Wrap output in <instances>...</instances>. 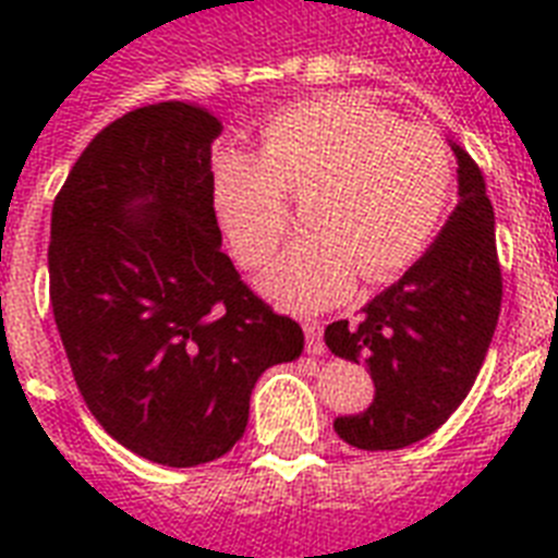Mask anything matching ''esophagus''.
Wrapping results in <instances>:
<instances>
[{
    "instance_id": "1",
    "label": "esophagus",
    "mask_w": 558,
    "mask_h": 558,
    "mask_svg": "<svg viewBox=\"0 0 558 558\" xmlns=\"http://www.w3.org/2000/svg\"><path fill=\"white\" fill-rule=\"evenodd\" d=\"M306 332V353H313V356H322L324 350V324L322 322H306L304 324Z\"/></svg>"
}]
</instances>
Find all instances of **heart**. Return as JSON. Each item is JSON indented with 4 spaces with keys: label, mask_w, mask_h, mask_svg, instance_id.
<instances>
[{
    "label": "heart",
    "mask_w": 558,
    "mask_h": 558,
    "mask_svg": "<svg viewBox=\"0 0 558 558\" xmlns=\"http://www.w3.org/2000/svg\"><path fill=\"white\" fill-rule=\"evenodd\" d=\"M304 191L306 231L266 269L260 292L315 313L344 301L359 275L397 278L432 245L454 191V156L437 126L397 121L350 95L280 109L260 126L257 156L222 150L210 165V208L243 269L275 254L287 196Z\"/></svg>",
    "instance_id": "1"
}]
</instances>
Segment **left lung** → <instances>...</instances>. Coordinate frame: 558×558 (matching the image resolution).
I'll use <instances>...</instances> for the list:
<instances>
[{"label": "left lung", "instance_id": "left-lung-1", "mask_svg": "<svg viewBox=\"0 0 558 558\" xmlns=\"http://www.w3.org/2000/svg\"><path fill=\"white\" fill-rule=\"evenodd\" d=\"M458 156L460 205L437 243L365 306L356 324L332 322L330 353L365 362L376 397L362 414L339 416L336 434L365 451L405 449L437 432L466 399L501 313L495 214L481 170Z\"/></svg>", "mask_w": 558, "mask_h": 558}]
</instances>
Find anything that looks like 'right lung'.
<instances>
[{"instance_id": "right-lung-1", "label": "right lung", "mask_w": 558, "mask_h": 558, "mask_svg": "<svg viewBox=\"0 0 558 558\" xmlns=\"http://www.w3.org/2000/svg\"><path fill=\"white\" fill-rule=\"evenodd\" d=\"M219 121L168 100L100 130L54 196L48 292L74 381L109 437L161 466L222 458L254 381L304 330L245 287L219 245Z\"/></svg>"}]
</instances>
